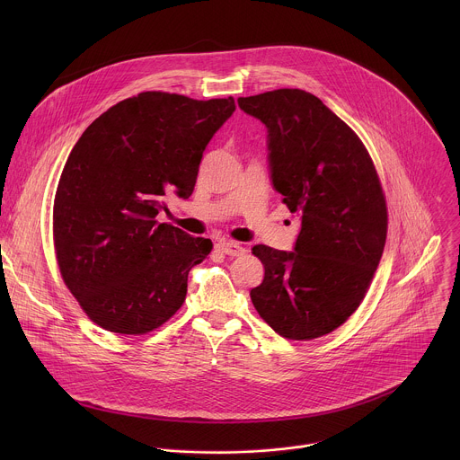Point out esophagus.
Returning <instances> with one entry per match:
<instances>
[{
  "label": "esophagus",
  "instance_id": "obj_1",
  "mask_svg": "<svg viewBox=\"0 0 460 460\" xmlns=\"http://www.w3.org/2000/svg\"><path fill=\"white\" fill-rule=\"evenodd\" d=\"M217 248H219L225 255H230V257H239V255H243V253L246 252L244 246H241V244L235 243V241H223V243L217 244Z\"/></svg>",
  "mask_w": 460,
  "mask_h": 460
}]
</instances>
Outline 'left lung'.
I'll list each match as a JSON object with an SVG mask.
<instances>
[{"label":"left lung","mask_w":460,"mask_h":460,"mask_svg":"<svg viewBox=\"0 0 460 460\" xmlns=\"http://www.w3.org/2000/svg\"><path fill=\"white\" fill-rule=\"evenodd\" d=\"M237 102L267 128L272 188L301 216L294 252L253 246L265 269L253 306L288 340L324 336L358 310L385 252L388 210L376 166L358 134L305 90Z\"/></svg>","instance_id":"left-lung-1"}]
</instances>
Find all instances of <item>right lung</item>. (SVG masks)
I'll use <instances>...</instances> for the list:
<instances>
[{"mask_svg": "<svg viewBox=\"0 0 460 460\" xmlns=\"http://www.w3.org/2000/svg\"><path fill=\"white\" fill-rule=\"evenodd\" d=\"M234 97L143 92L95 119L62 172L53 235L66 288L102 329L145 334L182 306L210 239L159 223L164 198H190L207 143Z\"/></svg>", "mask_w": 460, "mask_h": 460, "instance_id": "obj_1", "label": "right lung"}]
</instances>
